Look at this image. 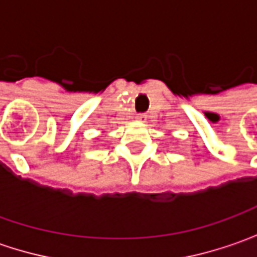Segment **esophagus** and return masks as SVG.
<instances>
[{"label":"esophagus","instance_id":"34e87169","mask_svg":"<svg viewBox=\"0 0 257 257\" xmlns=\"http://www.w3.org/2000/svg\"><path fill=\"white\" fill-rule=\"evenodd\" d=\"M146 118H147V117H146V114L144 113H139L136 115V120H137V121H144Z\"/></svg>","mask_w":257,"mask_h":257}]
</instances>
